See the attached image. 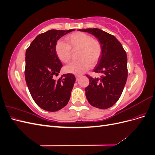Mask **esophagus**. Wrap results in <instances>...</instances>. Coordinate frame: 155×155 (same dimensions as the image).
<instances>
[{
  "label": "esophagus",
  "mask_w": 155,
  "mask_h": 155,
  "mask_svg": "<svg viewBox=\"0 0 155 155\" xmlns=\"http://www.w3.org/2000/svg\"><path fill=\"white\" fill-rule=\"evenodd\" d=\"M80 78V76H79V75H76V81H78V79H79V78Z\"/></svg>",
  "instance_id": "34e87169"
}]
</instances>
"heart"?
Segmentation results:
<instances>
[{
	"instance_id": "1",
	"label": "heart",
	"mask_w": 155,
	"mask_h": 155,
	"mask_svg": "<svg viewBox=\"0 0 155 155\" xmlns=\"http://www.w3.org/2000/svg\"><path fill=\"white\" fill-rule=\"evenodd\" d=\"M67 44L59 41L55 44V50L59 59L63 63L69 62L72 51L79 50L78 61L72 62L64 67L66 72L81 75L95 65L100 59L102 48L100 43L90 35L83 32H76L65 38Z\"/></svg>"
}]
</instances>
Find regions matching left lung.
Masks as SVG:
<instances>
[{
    "label": "left lung",
    "instance_id": "obj_1",
    "mask_svg": "<svg viewBox=\"0 0 155 155\" xmlns=\"http://www.w3.org/2000/svg\"><path fill=\"white\" fill-rule=\"evenodd\" d=\"M95 36L101 45L102 52L96 73H103L100 78L89 79L85 88L87 99L92 106L106 109L119 100L127 79V57L121 44L116 37L98 28L78 30Z\"/></svg>",
    "mask_w": 155,
    "mask_h": 155
}]
</instances>
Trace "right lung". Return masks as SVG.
<instances>
[{
  "label": "right lung",
  "mask_w": 155,
  "mask_h": 155,
  "mask_svg": "<svg viewBox=\"0 0 155 155\" xmlns=\"http://www.w3.org/2000/svg\"><path fill=\"white\" fill-rule=\"evenodd\" d=\"M76 30H51L37 35L26 51L25 79L33 100L41 109L55 112L66 106L76 81L72 74H63L58 80L63 67L55 53L57 41Z\"/></svg>",
  "instance_id": "1"
}]
</instances>
